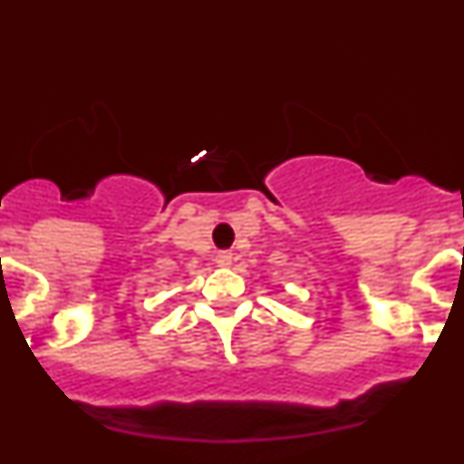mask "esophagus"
I'll use <instances>...</instances> for the list:
<instances>
[{"instance_id": "esophagus-1", "label": "esophagus", "mask_w": 464, "mask_h": 464, "mask_svg": "<svg viewBox=\"0 0 464 464\" xmlns=\"http://www.w3.org/2000/svg\"><path fill=\"white\" fill-rule=\"evenodd\" d=\"M216 262H218V267H229L232 265V253H218Z\"/></svg>"}]
</instances>
